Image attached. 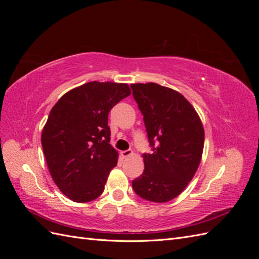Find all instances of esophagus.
I'll return each mask as SVG.
<instances>
[{
	"label": "esophagus",
	"instance_id": "obj_1",
	"mask_svg": "<svg viewBox=\"0 0 259 259\" xmlns=\"http://www.w3.org/2000/svg\"><path fill=\"white\" fill-rule=\"evenodd\" d=\"M132 154H133L132 150H124V151L121 152V155L123 156V158H127V156H130Z\"/></svg>",
	"mask_w": 259,
	"mask_h": 259
}]
</instances>
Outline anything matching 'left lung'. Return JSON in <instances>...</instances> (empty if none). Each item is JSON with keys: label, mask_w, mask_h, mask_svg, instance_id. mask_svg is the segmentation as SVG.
I'll use <instances>...</instances> for the list:
<instances>
[{"label": "left lung", "mask_w": 259, "mask_h": 259, "mask_svg": "<svg viewBox=\"0 0 259 259\" xmlns=\"http://www.w3.org/2000/svg\"><path fill=\"white\" fill-rule=\"evenodd\" d=\"M144 115L151 153H144V173L132 182L145 200H173L189 184L201 162L204 130L198 113L182 94L156 83L132 84Z\"/></svg>", "instance_id": "left-lung-1"}]
</instances>
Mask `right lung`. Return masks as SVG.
Wrapping results in <instances>:
<instances>
[{
	"label": "right lung",
	"mask_w": 259,
	"mask_h": 259,
	"mask_svg": "<svg viewBox=\"0 0 259 259\" xmlns=\"http://www.w3.org/2000/svg\"><path fill=\"white\" fill-rule=\"evenodd\" d=\"M130 95L127 84L93 81L66 93L51 110L43 152L53 180L70 200L90 202L103 193L117 163L108 114Z\"/></svg>",
	"instance_id": "obj_1"
}]
</instances>
